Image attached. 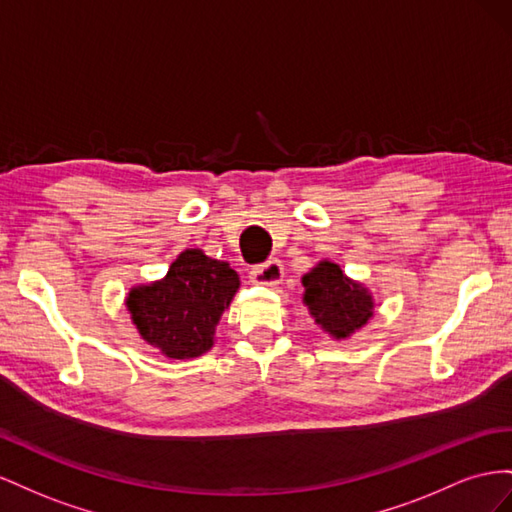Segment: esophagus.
I'll return each mask as SVG.
<instances>
[{"label": "esophagus", "mask_w": 512, "mask_h": 512, "mask_svg": "<svg viewBox=\"0 0 512 512\" xmlns=\"http://www.w3.org/2000/svg\"><path fill=\"white\" fill-rule=\"evenodd\" d=\"M283 279V266L281 261H268L264 266H257L251 270V281L261 287H276Z\"/></svg>", "instance_id": "34e87169"}]
</instances>
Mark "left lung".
Segmentation results:
<instances>
[{
    "instance_id": "8db88e82",
    "label": "left lung",
    "mask_w": 512,
    "mask_h": 512,
    "mask_svg": "<svg viewBox=\"0 0 512 512\" xmlns=\"http://www.w3.org/2000/svg\"><path fill=\"white\" fill-rule=\"evenodd\" d=\"M302 302L330 339L345 341L369 324L375 313L371 291L349 279L339 264L321 259L302 276Z\"/></svg>"
}]
</instances>
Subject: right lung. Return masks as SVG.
<instances>
[{
	"label": "right lung",
	"mask_w": 512,
	"mask_h": 512,
	"mask_svg": "<svg viewBox=\"0 0 512 512\" xmlns=\"http://www.w3.org/2000/svg\"><path fill=\"white\" fill-rule=\"evenodd\" d=\"M238 289L240 276L227 261L186 248L163 279L128 291L126 309L145 343L165 358L188 360L210 352Z\"/></svg>",
	"instance_id": "right-lung-1"
}]
</instances>
